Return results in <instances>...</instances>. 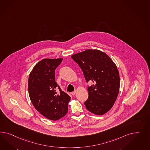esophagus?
I'll use <instances>...</instances> for the list:
<instances>
[{"mask_svg":"<svg viewBox=\"0 0 150 150\" xmlns=\"http://www.w3.org/2000/svg\"><path fill=\"white\" fill-rule=\"evenodd\" d=\"M76 91H74L72 92L71 93V94L73 96H74V95L76 94Z\"/></svg>","mask_w":150,"mask_h":150,"instance_id":"1","label":"esophagus"}]
</instances>
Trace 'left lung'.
Wrapping results in <instances>:
<instances>
[{
    "instance_id": "1",
    "label": "left lung",
    "mask_w": 150,
    "mask_h": 150,
    "mask_svg": "<svg viewBox=\"0 0 150 150\" xmlns=\"http://www.w3.org/2000/svg\"><path fill=\"white\" fill-rule=\"evenodd\" d=\"M82 70L88 87V98L84 103L91 112L102 115L113 106L117 97L120 81L117 66L105 53L86 50L71 56Z\"/></svg>"
}]
</instances>
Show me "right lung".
I'll return each mask as SVG.
<instances>
[{
    "label": "right lung",
    "instance_id": "obj_1",
    "mask_svg": "<svg viewBox=\"0 0 150 150\" xmlns=\"http://www.w3.org/2000/svg\"><path fill=\"white\" fill-rule=\"evenodd\" d=\"M62 60L44 59L34 66L29 76V95L33 105L42 115L53 121L67 114L70 100L55 81V69Z\"/></svg>",
    "mask_w": 150,
    "mask_h": 150
}]
</instances>
